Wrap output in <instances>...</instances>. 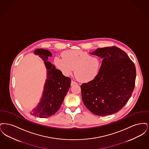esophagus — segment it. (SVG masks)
<instances>
[{
	"mask_svg": "<svg viewBox=\"0 0 149 149\" xmlns=\"http://www.w3.org/2000/svg\"><path fill=\"white\" fill-rule=\"evenodd\" d=\"M75 84H77V83H76L75 81H73V80H71V86H72V85H75Z\"/></svg>",
	"mask_w": 149,
	"mask_h": 149,
	"instance_id": "34e87169",
	"label": "esophagus"
}]
</instances>
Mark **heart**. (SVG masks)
Segmentation results:
<instances>
[{
  "label": "heart",
  "mask_w": 149,
  "mask_h": 149,
  "mask_svg": "<svg viewBox=\"0 0 149 149\" xmlns=\"http://www.w3.org/2000/svg\"><path fill=\"white\" fill-rule=\"evenodd\" d=\"M62 58L55 57L54 64L57 68L66 75L74 74L79 81L88 83L97 75L100 68L98 57L91 56L81 50H68L61 54Z\"/></svg>",
  "instance_id": "obj_1"
}]
</instances>
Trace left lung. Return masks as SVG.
Listing matches in <instances>:
<instances>
[{
  "label": "left lung",
  "instance_id": "left-lung-1",
  "mask_svg": "<svg viewBox=\"0 0 149 149\" xmlns=\"http://www.w3.org/2000/svg\"><path fill=\"white\" fill-rule=\"evenodd\" d=\"M90 54L103 60L96 77L80 86L83 103L96 115L115 113L132 95L136 75L135 65L125 51L115 46L99 48Z\"/></svg>",
  "mask_w": 149,
  "mask_h": 149
}]
</instances>
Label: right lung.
I'll use <instances>...</instances> for the list:
<instances>
[{
  "label": "right lung",
  "instance_id": "add662e5",
  "mask_svg": "<svg viewBox=\"0 0 149 149\" xmlns=\"http://www.w3.org/2000/svg\"><path fill=\"white\" fill-rule=\"evenodd\" d=\"M34 54L38 55L43 61L47 71V79L40 101L31 114L35 117L47 118L55 113L61 106L70 87L71 79L64 76L61 71L48 61L49 57L52 56L49 50L36 49Z\"/></svg>",
  "mask_w": 149,
  "mask_h": 149
}]
</instances>
